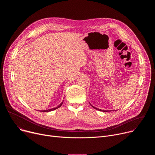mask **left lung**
Wrapping results in <instances>:
<instances>
[{"mask_svg":"<svg viewBox=\"0 0 155 155\" xmlns=\"http://www.w3.org/2000/svg\"><path fill=\"white\" fill-rule=\"evenodd\" d=\"M90 105L94 108H95V109H96V110H99V111H102V112H112L113 110H101V109H99V108H96V107H94L93 105H92L91 104H90Z\"/></svg>","mask_w":155,"mask_h":155,"instance_id":"1","label":"left lung"}]
</instances>
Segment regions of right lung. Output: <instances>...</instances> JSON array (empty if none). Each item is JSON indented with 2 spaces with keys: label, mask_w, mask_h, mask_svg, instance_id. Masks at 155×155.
<instances>
[{
  "label": "right lung",
  "mask_w": 155,
  "mask_h": 155,
  "mask_svg": "<svg viewBox=\"0 0 155 155\" xmlns=\"http://www.w3.org/2000/svg\"><path fill=\"white\" fill-rule=\"evenodd\" d=\"M62 103H63V102H61V103L58 106H57V107H54V108H50V109H48V110H38V111H40V112H48L53 111V110H56V109H57V108H59V107L62 105Z\"/></svg>",
  "instance_id": "right-lung-1"
}]
</instances>
